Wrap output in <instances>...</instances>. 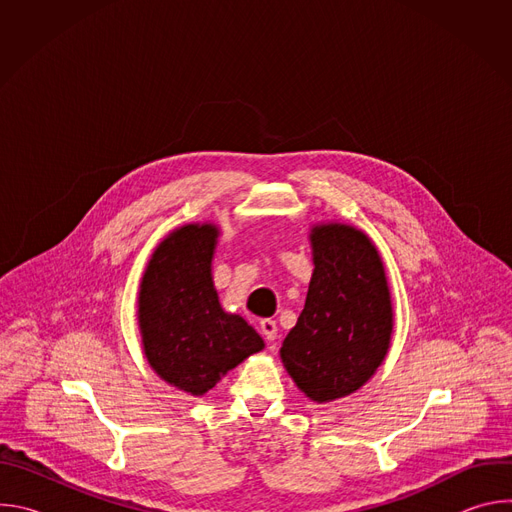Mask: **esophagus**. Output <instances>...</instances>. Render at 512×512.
<instances>
[{"mask_svg":"<svg viewBox=\"0 0 512 512\" xmlns=\"http://www.w3.org/2000/svg\"><path fill=\"white\" fill-rule=\"evenodd\" d=\"M259 328H261V334L265 336L267 342H273L277 338V324H275V320L265 318V320H261Z\"/></svg>","mask_w":512,"mask_h":512,"instance_id":"obj_1","label":"esophagus"}]
</instances>
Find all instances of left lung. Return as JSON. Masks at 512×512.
<instances>
[{"label": "left lung", "mask_w": 512, "mask_h": 512, "mask_svg": "<svg viewBox=\"0 0 512 512\" xmlns=\"http://www.w3.org/2000/svg\"><path fill=\"white\" fill-rule=\"evenodd\" d=\"M314 271L306 306L279 356L287 375L314 403H330L367 385L387 358L393 302L383 257L371 237L348 223L310 229Z\"/></svg>", "instance_id": "1"}]
</instances>
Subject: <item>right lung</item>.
I'll return each mask as SVG.
<instances>
[{
	"instance_id": "add662e5",
	"label": "right lung",
	"mask_w": 512,
	"mask_h": 512,
	"mask_svg": "<svg viewBox=\"0 0 512 512\" xmlns=\"http://www.w3.org/2000/svg\"><path fill=\"white\" fill-rule=\"evenodd\" d=\"M216 223L174 229L139 281L137 326L143 356L168 385L200 397L265 348L239 314L225 312L212 281Z\"/></svg>"
}]
</instances>
